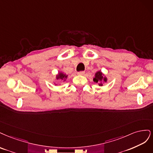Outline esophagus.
Returning a JSON list of instances; mask_svg holds the SVG:
<instances>
[{"instance_id": "34e87169", "label": "esophagus", "mask_w": 153, "mask_h": 153, "mask_svg": "<svg viewBox=\"0 0 153 153\" xmlns=\"http://www.w3.org/2000/svg\"><path fill=\"white\" fill-rule=\"evenodd\" d=\"M85 71H80V72H77V74H79V75H84V74H85Z\"/></svg>"}]
</instances>
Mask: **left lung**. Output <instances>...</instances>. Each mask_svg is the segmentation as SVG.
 I'll list each match as a JSON object with an SVG mask.
<instances>
[{
    "label": "left lung",
    "instance_id": "1",
    "mask_svg": "<svg viewBox=\"0 0 153 153\" xmlns=\"http://www.w3.org/2000/svg\"><path fill=\"white\" fill-rule=\"evenodd\" d=\"M107 79L106 77L103 76V73L101 71H98L95 73V77L93 78V81L95 82H100L98 85L99 86H102L103 84H102V81L103 82H107Z\"/></svg>",
    "mask_w": 153,
    "mask_h": 153
}]
</instances>
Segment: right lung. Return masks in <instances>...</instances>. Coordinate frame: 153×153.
Instances as JSON below:
<instances>
[{
  "instance_id": "1",
  "label": "right lung",
  "mask_w": 153,
  "mask_h": 153,
  "mask_svg": "<svg viewBox=\"0 0 153 153\" xmlns=\"http://www.w3.org/2000/svg\"><path fill=\"white\" fill-rule=\"evenodd\" d=\"M67 77V75L64 74L63 72H59L58 74L56 76V79H61V80H64L65 81V79Z\"/></svg>"
}]
</instances>
